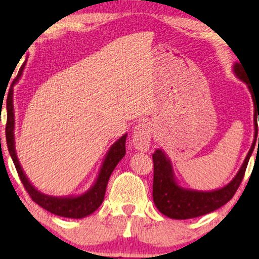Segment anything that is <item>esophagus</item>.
Returning <instances> with one entry per match:
<instances>
[{"label": "esophagus", "mask_w": 259, "mask_h": 259, "mask_svg": "<svg viewBox=\"0 0 259 259\" xmlns=\"http://www.w3.org/2000/svg\"><path fill=\"white\" fill-rule=\"evenodd\" d=\"M152 132H153V128L150 122L143 121L138 123L133 131L134 146L141 152H146L150 148Z\"/></svg>", "instance_id": "34e87169"}]
</instances>
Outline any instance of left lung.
<instances>
[{
    "label": "left lung",
    "instance_id": "8db88e82",
    "mask_svg": "<svg viewBox=\"0 0 259 259\" xmlns=\"http://www.w3.org/2000/svg\"><path fill=\"white\" fill-rule=\"evenodd\" d=\"M233 73L247 84L254 105V139L249 153H247L243 165L240 166L239 171L237 172L231 182L222 189L213 191H197L185 189L180 186L177 182L175 172H173L172 162L166 157L164 151L158 148L152 154L154 164V176H153V201L155 206L162 214L172 219H190L204 215L210 212L222 207L233 197L242 183L244 173H245L247 162L252 154L254 145L257 141L258 125L256 120V114L258 113L259 120V95H253L251 91L246 70L244 69L242 62H236L233 65ZM259 146V138H258Z\"/></svg>",
    "mask_w": 259,
    "mask_h": 259
}]
</instances>
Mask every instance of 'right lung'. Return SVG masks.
Returning <instances> with one entry per match:
<instances>
[{
	"label": "right lung",
	"instance_id": "add662e5",
	"mask_svg": "<svg viewBox=\"0 0 259 259\" xmlns=\"http://www.w3.org/2000/svg\"><path fill=\"white\" fill-rule=\"evenodd\" d=\"M26 66V62L23 63L21 69L19 70L16 79L13 81L12 86L9 88L8 98H7V125H6V139L7 146H8L9 154L12 157L14 165H15L16 171L19 173V177L22 182L24 189L29 193L31 199L37 205H40L42 208L51 212L53 214L60 215V217L66 218H84L87 215L93 213L98 207L100 206L104 201L106 187L109 177H111L113 169L118 165V162L125 157L126 154V137L123 136L115 141L114 144L109 147V150L106 154V157L102 161L100 171L98 173L97 179L87 192H84L80 196H68V197H53L45 194L35 189L33 184L28 180L26 173L23 172L21 167L19 159H17L15 151V137H14V130H15V114H14V104H13V93H14V84H15L22 75L23 68Z\"/></svg>",
	"mask_w": 259,
	"mask_h": 259
}]
</instances>
